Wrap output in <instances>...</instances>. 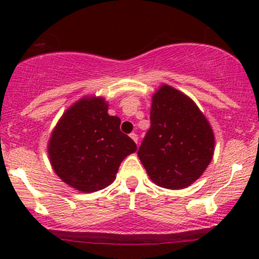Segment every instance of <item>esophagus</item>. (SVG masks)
Returning a JSON list of instances; mask_svg holds the SVG:
<instances>
[{"mask_svg":"<svg viewBox=\"0 0 259 259\" xmlns=\"http://www.w3.org/2000/svg\"><path fill=\"white\" fill-rule=\"evenodd\" d=\"M130 138H132V139L138 144V135L135 134V133H132V134H130Z\"/></svg>","mask_w":259,"mask_h":259,"instance_id":"34e87169","label":"esophagus"}]
</instances>
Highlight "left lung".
Wrapping results in <instances>:
<instances>
[{
  "instance_id": "obj_1",
  "label": "left lung",
  "mask_w": 259,
  "mask_h": 259,
  "mask_svg": "<svg viewBox=\"0 0 259 259\" xmlns=\"http://www.w3.org/2000/svg\"><path fill=\"white\" fill-rule=\"evenodd\" d=\"M214 144L209 121L189 96L165 83L154 93L150 129L138 156L156 185L189 187L209 165Z\"/></svg>"
}]
</instances>
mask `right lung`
I'll return each instance as SVG.
<instances>
[{
	"label": "right lung",
	"instance_id": "obj_1",
	"mask_svg": "<svg viewBox=\"0 0 259 259\" xmlns=\"http://www.w3.org/2000/svg\"><path fill=\"white\" fill-rule=\"evenodd\" d=\"M101 96H83L60 117L48 144L50 163L67 185L93 193L110 185L121 161L137 145L120 132V119L108 114Z\"/></svg>",
	"mask_w": 259,
	"mask_h": 259
}]
</instances>
